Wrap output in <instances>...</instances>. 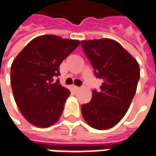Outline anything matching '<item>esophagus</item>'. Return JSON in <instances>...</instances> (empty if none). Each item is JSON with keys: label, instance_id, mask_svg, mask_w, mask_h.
Segmentation results:
<instances>
[{"label": "esophagus", "instance_id": "1", "mask_svg": "<svg viewBox=\"0 0 156 156\" xmlns=\"http://www.w3.org/2000/svg\"><path fill=\"white\" fill-rule=\"evenodd\" d=\"M73 89H75V90H78V89H80V88H79V87H78V86H73Z\"/></svg>", "mask_w": 156, "mask_h": 156}]
</instances>
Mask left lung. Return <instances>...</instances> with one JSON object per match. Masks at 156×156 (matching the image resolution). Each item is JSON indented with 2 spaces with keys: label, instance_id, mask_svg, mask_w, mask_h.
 <instances>
[{
  "label": "left lung",
  "instance_id": "left-lung-1",
  "mask_svg": "<svg viewBox=\"0 0 156 156\" xmlns=\"http://www.w3.org/2000/svg\"><path fill=\"white\" fill-rule=\"evenodd\" d=\"M81 45L94 75L103 80L101 90H93L91 101L82 105V114L93 128H112L122 119L134 97L140 77L139 63L111 39L82 40Z\"/></svg>",
  "mask_w": 156,
  "mask_h": 156
}]
</instances>
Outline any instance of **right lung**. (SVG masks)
Wrapping results in <instances>:
<instances>
[{"label":"right lung","instance_id":"1","mask_svg":"<svg viewBox=\"0 0 156 156\" xmlns=\"http://www.w3.org/2000/svg\"><path fill=\"white\" fill-rule=\"evenodd\" d=\"M80 44L77 40L48 34L36 37L14 59L11 86L17 107L39 127L55 124L62 116L70 91L61 85L60 65Z\"/></svg>","mask_w":156,"mask_h":156}]
</instances>
